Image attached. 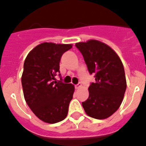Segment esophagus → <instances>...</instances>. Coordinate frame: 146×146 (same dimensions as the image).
<instances>
[{
  "mask_svg": "<svg viewBox=\"0 0 146 146\" xmlns=\"http://www.w3.org/2000/svg\"><path fill=\"white\" fill-rule=\"evenodd\" d=\"M81 86V84H77V85H75V86H74V88H75V89H78Z\"/></svg>",
  "mask_w": 146,
  "mask_h": 146,
  "instance_id": "1",
  "label": "esophagus"
}]
</instances>
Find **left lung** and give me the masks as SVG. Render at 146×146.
Returning a JSON list of instances; mask_svg holds the SVG:
<instances>
[{
  "instance_id": "1",
  "label": "left lung",
  "mask_w": 146,
  "mask_h": 146,
  "mask_svg": "<svg viewBox=\"0 0 146 146\" xmlns=\"http://www.w3.org/2000/svg\"><path fill=\"white\" fill-rule=\"evenodd\" d=\"M95 82L88 88L89 96L82 102L86 114L105 119L119 108L126 89L124 68L116 52L97 40L76 43Z\"/></svg>"
}]
</instances>
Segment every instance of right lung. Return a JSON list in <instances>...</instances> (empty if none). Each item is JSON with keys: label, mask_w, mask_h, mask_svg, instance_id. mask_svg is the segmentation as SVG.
Instances as JSON below:
<instances>
[{"label": "right lung", "mask_w": 146, "mask_h": 146, "mask_svg": "<svg viewBox=\"0 0 146 146\" xmlns=\"http://www.w3.org/2000/svg\"><path fill=\"white\" fill-rule=\"evenodd\" d=\"M72 47V44L42 43L28 53L24 62L22 86L25 102L36 116L46 123H58L68 113L74 86L64 83L61 78L54 80L60 73L62 55Z\"/></svg>", "instance_id": "right-lung-1"}]
</instances>
